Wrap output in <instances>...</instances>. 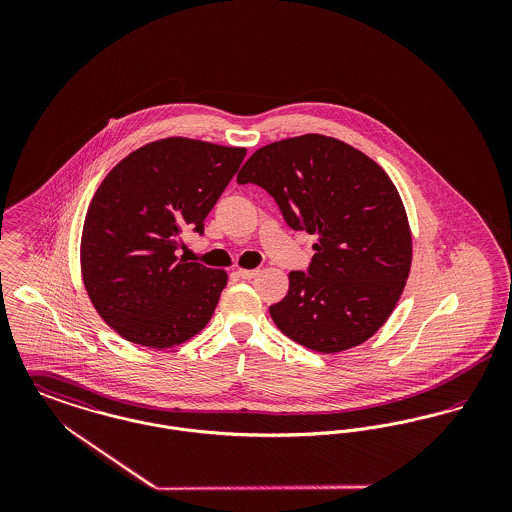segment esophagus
Returning a JSON list of instances; mask_svg holds the SVG:
<instances>
[{
  "instance_id": "esophagus-1",
  "label": "esophagus",
  "mask_w": 512,
  "mask_h": 512,
  "mask_svg": "<svg viewBox=\"0 0 512 512\" xmlns=\"http://www.w3.org/2000/svg\"><path fill=\"white\" fill-rule=\"evenodd\" d=\"M238 274H240V278H244V280H251V278H255V276L259 274V268H240Z\"/></svg>"
}]
</instances>
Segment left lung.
I'll return each mask as SVG.
<instances>
[{"label": "left lung", "instance_id": "8db88e82", "mask_svg": "<svg viewBox=\"0 0 512 512\" xmlns=\"http://www.w3.org/2000/svg\"><path fill=\"white\" fill-rule=\"evenodd\" d=\"M257 184L293 230L317 234L310 274L290 272L286 297L270 305L290 340L340 353L372 338L390 318L413 261L405 205L386 171L363 151L322 134L257 149L238 184Z\"/></svg>", "mask_w": 512, "mask_h": 512}]
</instances>
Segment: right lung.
<instances>
[{"label":"right lung","instance_id":"1","mask_svg":"<svg viewBox=\"0 0 512 512\" xmlns=\"http://www.w3.org/2000/svg\"><path fill=\"white\" fill-rule=\"evenodd\" d=\"M245 153L174 136L132 151L99 184L82 228L80 270L99 317L124 340L167 349L213 317L226 270L176 253L184 230L203 234Z\"/></svg>","mask_w":512,"mask_h":512}]
</instances>
